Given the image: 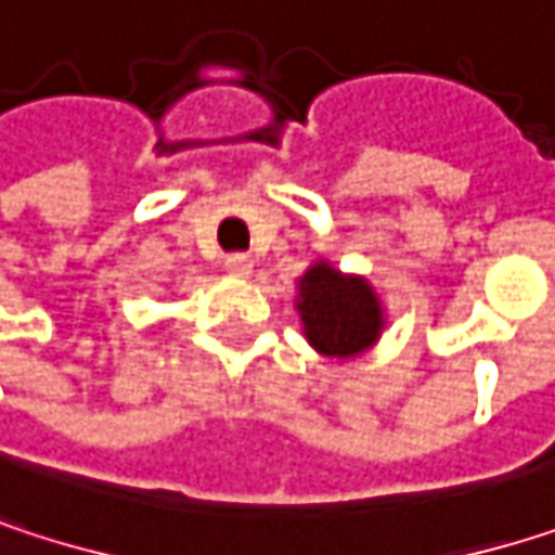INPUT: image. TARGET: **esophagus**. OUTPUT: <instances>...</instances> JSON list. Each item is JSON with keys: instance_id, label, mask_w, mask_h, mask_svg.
<instances>
[{"instance_id": "1", "label": "esophagus", "mask_w": 555, "mask_h": 555, "mask_svg": "<svg viewBox=\"0 0 555 555\" xmlns=\"http://www.w3.org/2000/svg\"><path fill=\"white\" fill-rule=\"evenodd\" d=\"M224 270H228L231 276L247 279L254 273V260H250L247 254H231V257L224 260Z\"/></svg>"}]
</instances>
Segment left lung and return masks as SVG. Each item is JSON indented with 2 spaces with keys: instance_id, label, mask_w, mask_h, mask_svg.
I'll list each match as a JSON object with an SVG mask.
<instances>
[{
  "instance_id": "obj_1",
  "label": "left lung",
  "mask_w": 555,
  "mask_h": 555,
  "mask_svg": "<svg viewBox=\"0 0 555 555\" xmlns=\"http://www.w3.org/2000/svg\"><path fill=\"white\" fill-rule=\"evenodd\" d=\"M295 308L308 344L334 360H350L370 350L386 327L376 288L363 276H344L324 260L298 279Z\"/></svg>"
}]
</instances>
